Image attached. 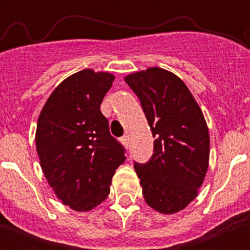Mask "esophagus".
Listing matches in <instances>:
<instances>
[{"label":"esophagus","instance_id":"34e87169","mask_svg":"<svg viewBox=\"0 0 250 250\" xmlns=\"http://www.w3.org/2000/svg\"><path fill=\"white\" fill-rule=\"evenodd\" d=\"M121 143H122L123 145H125V147H127V146H128V138H127V135H125V137L121 138Z\"/></svg>","mask_w":250,"mask_h":250}]
</instances>
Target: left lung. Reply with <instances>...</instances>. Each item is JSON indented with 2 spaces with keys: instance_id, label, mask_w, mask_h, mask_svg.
Wrapping results in <instances>:
<instances>
[{
  "instance_id": "8db88e82",
  "label": "left lung",
  "mask_w": 250,
  "mask_h": 250,
  "mask_svg": "<svg viewBox=\"0 0 250 250\" xmlns=\"http://www.w3.org/2000/svg\"><path fill=\"white\" fill-rule=\"evenodd\" d=\"M139 98L153 138L147 163H135L145 202L162 214L183 210L198 195L209 165V132L181 78L161 67L125 77Z\"/></svg>"
}]
</instances>
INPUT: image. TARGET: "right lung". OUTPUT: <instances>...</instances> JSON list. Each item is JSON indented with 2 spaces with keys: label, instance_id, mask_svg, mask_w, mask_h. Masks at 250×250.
<instances>
[{
  "label": "right lung",
  "instance_id": "obj_1",
  "mask_svg": "<svg viewBox=\"0 0 250 250\" xmlns=\"http://www.w3.org/2000/svg\"><path fill=\"white\" fill-rule=\"evenodd\" d=\"M110 72L84 69L65 78L39 116L36 150L42 172L62 204L88 211L106 200L125 148L109 130L100 104Z\"/></svg>",
  "mask_w": 250,
  "mask_h": 250
}]
</instances>
